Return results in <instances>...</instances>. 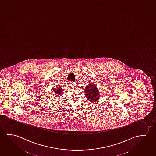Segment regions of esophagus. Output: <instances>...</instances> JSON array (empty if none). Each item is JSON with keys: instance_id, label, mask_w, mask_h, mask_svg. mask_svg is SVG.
Returning a JSON list of instances; mask_svg holds the SVG:
<instances>
[{"instance_id": "obj_1", "label": "esophagus", "mask_w": 156, "mask_h": 156, "mask_svg": "<svg viewBox=\"0 0 156 156\" xmlns=\"http://www.w3.org/2000/svg\"><path fill=\"white\" fill-rule=\"evenodd\" d=\"M69 84H70V86H72V87H75L76 86V83H75L74 82H72V81H71L69 83Z\"/></svg>"}]
</instances>
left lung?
I'll list each match as a JSON object with an SVG mask.
<instances>
[{"instance_id": "obj_1", "label": "left lung", "mask_w": 156, "mask_h": 156, "mask_svg": "<svg viewBox=\"0 0 156 156\" xmlns=\"http://www.w3.org/2000/svg\"><path fill=\"white\" fill-rule=\"evenodd\" d=\"M85 89V95L90 100V101L92 102L99 99L100 97L99 90L94 84H88Z\"/></svg>"}]
</instances>
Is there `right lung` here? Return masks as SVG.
<instances>
[{"mask_svg": "<svg viewBox=\"0 0 156 156\" xmlns=\"http://www.w3.org/2000/svg\"><path fill=\"white\" fill-rule=\"evenodd\" d=\"M53 92L55 93L56 95H60L62 92H63V89L61 88V87H57V88L53 89Z\"/></svg>", "mask_w": 156, "mask_h": 156, "instance_id": "add662e5", "label": "right lung"}]
</instances>
